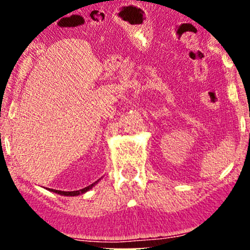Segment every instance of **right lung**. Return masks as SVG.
Instances as JSON below:
<instances>
[{
	"instance_id": "obj_1",
	"label": "right lung",
	"mask_w": 250,
	"mask_h": 250,
	"mask_svg": "<svg viewBox=\"0 0 250 250\" xmlns=\"http://www.w3.org/2000/svg\"><path fill=\"white\" fill-rule=\"evenodd\" d=\"M97 182H99V180H97L96 182H94L93 185L88 186V187H85V188H83V189H80V190H74V191H62V190H55V189H51V191H54V193L60 194V195H64V196H77V195L85 193V191H88L89 189L93 188L94 186H95Z\"/></svg>"
}]
</instances>
